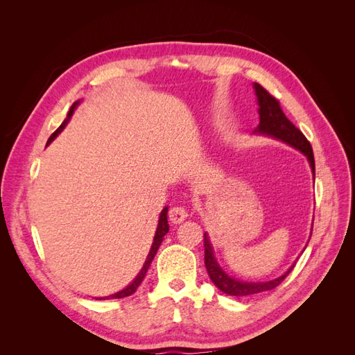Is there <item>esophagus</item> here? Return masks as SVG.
I'll return each mask as SVG.
<instances>
[{
    "mask_svg": "<svg viewBox=\"0 0 355 355\" xmlns=\"http://www.w3.org/2000/svg\"><path fill=\"white\" fill-rule=\"evenodd\" d=\"M188 218V210L184 206H175L168 211V219L173 223H182Z\"/></svg>",
    "mask_w": 355,
    "mask_h": 355,
    "instance_id": "1",
    "label": "esophagus"
}]
</instances>
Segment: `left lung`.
<instances>
[{"instance_id": "1", "label": "left lung", "mask_w": 355, "mask_h": 355, "mask_svg": "<svg viewBox=\"0 0 355 355\" xmlns=\"http://www.w3.org/2000/svg\"><path fill=\"white\" fill-rule=\"evenodd\" d=\"M253 89L257 99V106H259V108H257V112H259V124H257V127L253 130V135L277 139V141H282L302 153L308 159L311 171H313V179L315 180L314 154H313L311 144L306 141V137L302 135V132H300L299 128L293 125V123L288 121V118L282 111L280 103H278V101L274 98V96H271L261 84L257 83H253ZM311 232H313V227H311ZM204 263H206V270L209 272L210 280L220 290V292L227 293L230 296H252L256 293H263V292H268V290L275 288L288 275V272H292L296 262L290 266L283 275L277 277L270 282L254 283V282L237 280V278L228 275L222 270L220 265L216 261V257H214V250L210 243L209 234L204 232Z\"/></svg>"}]
</instances>
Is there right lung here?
<instances>
[{
    "label": "right lung",
    "instance_id": "1",
    "mask_svg": "<svg viewBox=\"0 0 355 355\" xmlns=\"http://www.w3.org/2000/svg\"><path fill=\"white\" fill-rule=\"evenodd\" d=\"M80 103H81V101H77V102L72 103V106L69 108V112H68V115H67V118H65V121H63V123L60 124V127L58 128V130L49 137L47 145H50V144H51L53 141H55V139L63 132V128L67 127V124H68L69 120H71V116L73 115L75 110L78 108ZM167 211H168V207H164L163 210H161V213H159V219H158V225H157V231H155V235H154L153 245H151V249H149V253H148V256H146V261H145V263H144V266H142V270L139 271V274L135 277V280H133L130 284H128L127 287H124L123 290H120V292H116V293L110 295V296H105V297H96V299H121V297H125V296H130V295H133V293L136 292V288L139 287V284H141V283L144 282V278H145V275H146L148 268H149V265H151L153 259L155 257L158 247L161 245V243H163L164 235L168 232Z\"/></svg>",
    "mask_w": 355,
    "mask_h": 355
}]
</instances>
